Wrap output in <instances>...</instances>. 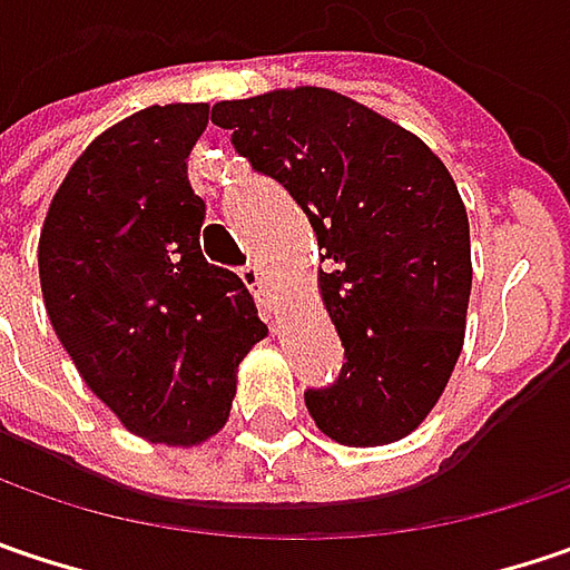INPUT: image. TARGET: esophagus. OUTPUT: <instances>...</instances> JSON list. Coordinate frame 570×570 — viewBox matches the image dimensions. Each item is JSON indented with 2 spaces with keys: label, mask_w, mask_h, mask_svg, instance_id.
<instances>
[{
  "label": "esophagus",
  "mask_w": 570,
  "mask_h": 570,
  "mask_svg": "<svg viewBox=\"0 0 570 570\" xmlns=\"http://www.w3.org/2000/svg\"><path fill=\"white\" fill-rule=\"evenodd\" d=\"M242 281H245V286H248L254 296H257V303H261L264 309L277 313L274 299L267 296V284H264V271H261V264H248V267H242Z\"/></svg>",
  "instance_id": "esophagus-1"
}]
</instances>
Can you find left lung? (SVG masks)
<instances>
[{
    "label": "left lung",
    "mask_w": 570,
    "mask_h": 570,
    "mask_svg": "<svg viewBox=\"0 0 570 570\" xmlns=\"http://www.w3.org/2000/svg\"><path fill=\"white\" fill-rule=\"evenodd\" d=\"M257 174L318 238V293L345 364L306 410L338 445L406 439L445 393L464 345L471 228L449 167L413 131L322 86L213 106Z\"/></svg>",
    "instance_id": "left-lung-1"
}]
</instances>
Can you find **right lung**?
I'll use <instances>...</instances> for the list:
<instances>
[{"mask_svg":"<svg viewBox=\"0 0 570 570\" xmlns=\"http://www.w3.org/2000/svg\"><path fill=\"white\" fill-rule=\"evenodd\" d=\"M206 102L148 106L89 141L38 242L53 332L118 422L189 449L228 422L238 364L267 335L238 274L199 248L206 203L186 157Z\"/></svg>","mask_w":570,"mask_h":570,"instance_id":"obj_1","label":"right lung"}]
</instances>
